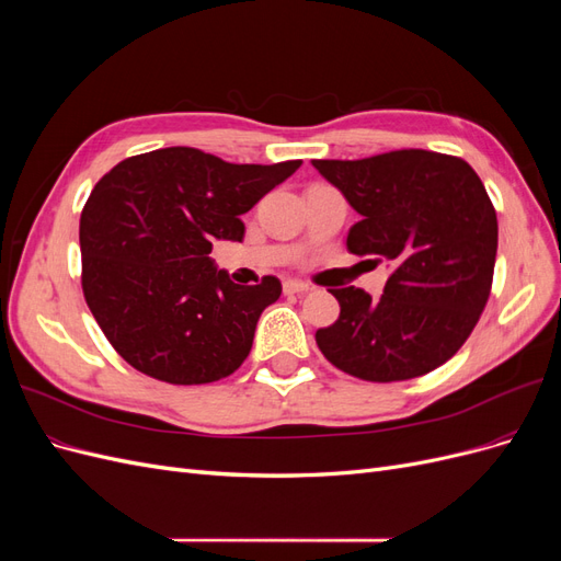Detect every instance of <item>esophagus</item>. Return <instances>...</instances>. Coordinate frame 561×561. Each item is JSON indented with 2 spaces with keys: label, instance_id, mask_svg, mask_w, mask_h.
I'll return each instance as SVG.
<instances>
[{
  "label": "esophagus",
  "instance_id": "obj_1",
  "mask_svg": "<svg viewBox=\"0 0 561 561\" xmlns=\"http://www.w3.org/2000/svg\"><path fill=\"white\" fill-rule=\"evenodd\" d=\"M283 293L285 295H304V293H309V285L301 283V280H285Z\"/></svg>",
  "mask_w": 561,
  "mask_h": 561
}]
</instances>
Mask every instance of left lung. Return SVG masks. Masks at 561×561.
I'll return each instance as SVG.
<instances>
[{"mask_svg":"<svg viewBox=\"0 0 561 561\" xmlns=\"http://www.w3.org/2000/svg\"><path fill=\"white\" fill-rule=\"evenodd\" d=\"M360 215L346 248L388 262L383 295L330 290L334 325L322 355L363 381H404L445 365L466 344L494 280L499 222L478 173L458 157L398 149L358 161H311Z\"/></svg>","mask_w":561,"mask_h":561,"instance_id":"8db88e82","label":"left lung"}]
</instances>
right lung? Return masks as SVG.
<instances>
[{
    "mask_svg": "<svg viewBox=\"0 0 561 561\" xmlns=\"http://www.w3.org/2000/svg\"><path fill=\"white\" fill-rule=\"evenodd\" d=\"M301 161L227 163L165 147L116 163L81 210V287L122 358L175 386L219 381L243 365L280 280L236 285L208 257L243 241L248 213Z\"/></svg>",
    "mask_w": 561,
    "mask_h": 561,
    "instance_id": "add662e5",
    "label": "right lung"
}]
</instances>
